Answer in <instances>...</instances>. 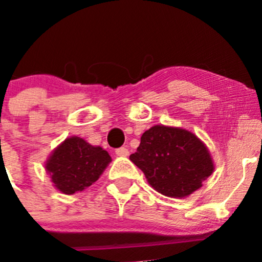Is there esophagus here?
I'll return each instance as SVG.
<instances>
[{
    "label": "esophagus",
    "instance_id": "esophagus-1",
    "mask_svg": "<svg viewBox=\"0 0 262 262\" xmlns=\"http://www.w3.org/2000/svg\"><path fill=\"white\" fill-rule=\"evenodd\" d=\"M115 154L120 157H126L129 155V149L126 147H120V148L116 149Z\"/></svg>",
    "mask_w": 262,
    "mask_h": 262
}]
</instances>
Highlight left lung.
I'll return each mask as SVG.
<instances>
[{
  "label": "left lung",
  "mask_w": 262,
  "mask_h": 262,
  "mask_svg": "<svg viewBox=\"0 0 262 262\" xmlns=\"http://www.w3.org/2000/svg\"><path fill=\"white\" fill-rule=\"evenodd\" d=\"M129 159L155 190L171 199H183L200 189L215 169L206 144L192 132L177 126L149 128Z\"/></svg>",
  "instance_id": "obj_1"
}]
</instances>
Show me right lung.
<instances>
[{
	"label": "right lung",
	"instance_id": "obj_1",
	"mask_svg": "<svg viewBox=\"0 0 262 262\" xmlns=\"http://www.w3.org/2000/svg\"><path fill=\"white\" fill-rule=\"evenodd\" d=\"M110 162V155L102 147L70 137L53 149L45 166L56 189L74 194L97 182Z\"/></svg>",
	"mask_w": 262,
	"mask_h": 262
}]
</instances>
